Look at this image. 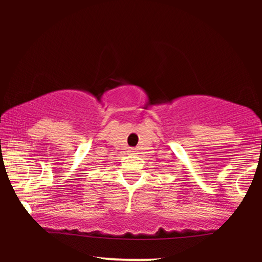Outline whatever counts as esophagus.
Segmentation results:
<instances>
[{
    "label": "esophagus",
    "instance_id": "34e87169",
    "mask_svg": "<svg viewBox=\"0 0 262 262\" xmlns=\"http://www.w3.org/2000/svg\"><path fill=\"white\" fill-rule=\"evenodd\" d=\"M130 152H131V154H136V151H135L134 149H130Z\"/></svg>",
    "mask_w": 262,
    "mask_h": 262
}]
</instances>
